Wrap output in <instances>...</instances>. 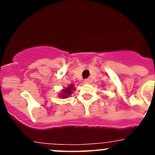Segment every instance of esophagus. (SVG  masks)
<instances>
[{"label":"esophagus","instance_id":"esophagus-1","mask_svg":"<svg viewBox=\"0 0 155 155\" xmlns=\"http://www.w3.org/2000/svg\"><path fill=\"white\" fill-rule=\"evenodd\" d=\"M84 82L85 84H90V83H91V80H90V79H85V80L84 81Z\"/></svg>","mask_w":155,"mask_h":155}]
</instances>
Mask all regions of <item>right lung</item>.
<instances>
[{
  "label": "right lung",
  "instance_id": "obj_1",
  "mask_svg": "<svg viewBox=\"0 0 155 155\" xmlns=\"http://www.w3.org/2000/svg\"><path fill=\"white\" fill-rule=\"evenodd\" d=\"M74 90V87L73 84H71V86L68 87L66 89L62 90L63 92L61 94V98H67L69 95H71V94L72 93V91Z\"/></svg>",
  "mask_w": 155,
  "mask_h": 155
}]
</instances>
